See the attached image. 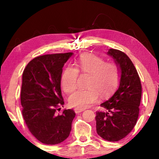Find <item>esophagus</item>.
Returning a JSON list of instances; mask_svg holds the SVG:
<instances>
[{
  "mask_svg": "<svg viewBox=\"0 0 159 159\" xmlns=\"http://www.w3.org/2000/svg\"><path fill=\"white\" fill-rule=\"evenodd\" d=\"M84 110H85L84 109H80V108H79V107H76V108L74 109V111L76 112V114H79V113L83 111Z\"/></svg>",
  "mask_w": 159,
  "mask_h": 159,
  "instance_id": "obj_1",
  "label": "esophagus"
}]
</instances>
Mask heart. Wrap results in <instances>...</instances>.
<instances>
[{
	"label": "heart",
	"instance_id": "b5f03b06",
	"mask_svg": "<svg viewBox=\"0 0 159 159\" xmlns=\"http://www.w3.org/2000/svg\"><path fill=\"white\" fill-rule=\"evenodd\" d=\"M76 68L67 66L61 74V83L64 92L70 93L76 89L79 71L90 74L87 89H79L69 98L72 107L85 109L102 98L111 94L119 82L120 71L114 62H106L103 58L91 54L82 55L75 61Z\"/></svg>",
	"mask_w": 159,
	"mask_h": 159
}]
</instances>
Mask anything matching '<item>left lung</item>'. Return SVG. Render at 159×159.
Instances as JSON below:
<instances>
[{
	"label": "left lung",
	"mask_w": 159,
	"mask_h": 159,
	"mask_svg": "<svg viewBox=\"0 0 159 159\" xmlns=\"http://www.w3.org/2000/svg\"><path fill=\"white\" fill-rule=\"evenodd\" d=\"M107 54L119 69V86L108 100L100 104L105 111L96 112V130L105 140L116 142L128 135L136 124L142 85L138 71L126 54L115 49H109Z\"/></svg>",
	"instance_id": "1"
}]
</instances>
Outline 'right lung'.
<instances>
[{"label": "right lung", "mask_w": 159, "mask_h": 159, "mask_svg": "<svg viewBox=\"0 0 159 159\" xmlns=\"http://www.w3.org/2000/svg\"><path fill=\"white\" fill-rule=\"evenodd\" d=\"M73 52L39 56L29 62L22 75L21 104L29 131L45 144L65 140L76 114L73 109L56 110L64 102L61 93L62 68Z\"/></svg>", "instance_id": "right-lung-1"}]
</instances>
